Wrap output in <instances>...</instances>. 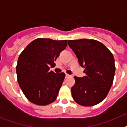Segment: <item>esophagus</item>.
I'll use <instances>...</instances> for the list:
<instances>
[{
    "instance_id": "34e87169",
    "label": "esophagus",
    "mask_w": 127,
    "mask_h": 127,
    "mask_svg": "<svg viewBox=\"0 0 127 127\" xmlns=\"http://www.w3.org/2000/svg\"><path fill=\"white\" fill-rule=\"evenodd\" d=\"M70 75L68 74H65V77H70Z\"/></svg>"
}]
</instances>
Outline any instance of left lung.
<instances>
[{"mask_svg":"<svg viewBox=\"0 0 127 127\" xmlns=\"http://www.w3.org/2000/svg\"><path fill=\"white\" fill-rule=\"evenodd\" d=\"M86 76H75L71 88L74 101L83 106H92L106 97L113 85L115 65L113 54L99 41L83 39L69 40Z\"/></svg>","mask_w":127,"mask_h":127,"instance_id":"8db88e82","label":"left lung"}]
</instances>
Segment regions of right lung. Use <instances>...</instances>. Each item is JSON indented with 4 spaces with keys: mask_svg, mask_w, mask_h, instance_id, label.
<instances>
[{
    "mask_svg": "<svg viewBox=\"0 0 127 127\" xmlns=\"http://www.w3.org/2000/svg\"><path fill=\"white\" fill-rule=\"evenodd\" d=\"M67 45V40L38 38L20 54L16 66L18 82L29 101L44 105L55 100L65 75L50 71V67L55 66V61Z\"/></svg>",
    "mask_w": 127,
    "mask_h": 127,
    "instance_id": "1",
    "label": "right lung"
}]
</instances>
